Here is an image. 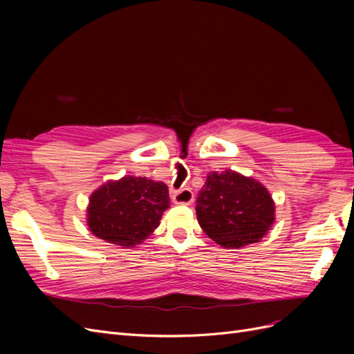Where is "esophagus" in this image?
Wrapping results in <instances>:
<instances>
[{
	"label": "esophagus",
	"mask_w": 354,
	"mask_h": 354,
	"mask_svg": "<svg viewBox=\"0 0 354 354\" xmlns=\"http://www.w3.org/2000/svg\"><path fill=\"white\" fill-rule=\"evenodd\" d=\"M195 195L190 189H180L173 192V202L178 203V205H190L194 202Z\"/></svg>",
	"instance_id": "esophagus-1"
}]
</instances>
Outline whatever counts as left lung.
<instances>
[{"mask_svg":"<svg viewBox=\"0 0 354 354\" xmlns=\"http://www.w3.org/2000/svg\"><path fill=\"white\" fill-rule=\"evenodd\" d=\"M196 202L202 230L229 250L260 242L276 218L270 192L260 181L233 169L209 173Z\"/></svg>","mask_w":354,"mask_h":354,"instance_id":"obj_1","label":"left lung"}]
</instances>
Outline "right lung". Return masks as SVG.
Masks as SVG:
<instances>
[{"label": "right lung", "mask_w": 354, "mask_h": 354, "mask_svg": "<svg viewBox=\"0 0 354 354\" xmlns=\"http://www.w3.org/2000/svg\"><path fill=\"white\" fill-rule=\"evenodd\" d=\"M168 208V187L162 181L124 176L90 195L87 226L95 238L133 248L151 236Z\"/></svg>", "instance_id": "1"}]
</instances>
